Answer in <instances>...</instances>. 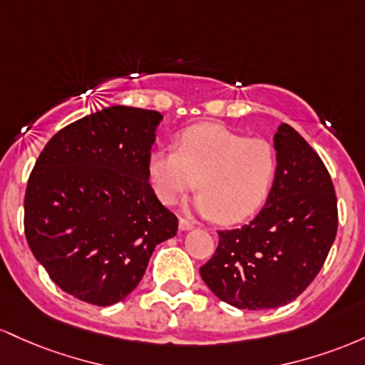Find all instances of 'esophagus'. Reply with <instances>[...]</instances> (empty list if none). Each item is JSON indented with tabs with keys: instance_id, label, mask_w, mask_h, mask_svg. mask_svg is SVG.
Instances as JSON below:
<instances>
[{
	"instance_id": "esophagus-1",
	"label": "esophagus",
	"mask_w": 365,
	"mask_h": 365,
	"mask_svg": "<svg viewBox=\"0 0 365 365\" xmlns=\"http://www.w3.org/2000/svg\"><path fill=\"white\" fill-rule=\"evenodd\" d=\"M179 229H181V231H190V229H193V222L187 220L186 217H181V219H179Z\"/></svg>"
}]
</instances>
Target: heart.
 <instances>
[{"instance_id": "heart-1", "label": "heart", "mask_w": 365, "mask_h": 365, "mask_svg": "<svg viewBox=\"0 0 365 365\" xmlns=\"http://www.w3.org/2000/svg\"><path fill=\"white\" fill-rule=\"evenodd\" d=\"M277 153L271 141L247 138L217 124L182 130L174 150H155L148 157V178L163 203L195 190L196 208L235 224L260 210L271 195Z\"/></svg>"}]
</instances>
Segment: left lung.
<instances>
[{
	"label": "left lung",
	"instance_id": "left-lung-1",
	"mask_svg": "<svg viewBox=\"0 0 365 365\" xmlns=\"http://www.w3.org/2000/svg\"><path fill=\"white\" fill-rule=\"evenodd\" d=\"M277 172L271 195L250 224L219 231L200 267L215 297L247 310L293 302L324 265L338 231V202L324 162L292 125L274 134Z\"/></svg>",
	"mask_w": 365,
	"mask_h": 365
}]
</instances>
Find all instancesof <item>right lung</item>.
Returning <instances> with one entry per match:
<instances>
[{"instance_id":"1","label":"right lung","mask_w":365,"mask_h":365,"mask_svg":"<svg viewBox=\"0 0 365 365\" xmlns=\"http://www.w3.org/2000/svg\"><path fill=\"white\" fill-rule=\"evenodd\" d=\"M162 115L108 106L65 125L27 181L24 229L38 262L86 304L124 300L178 217L155 195L148 157Z\"/></svg>"}]
</instances>
